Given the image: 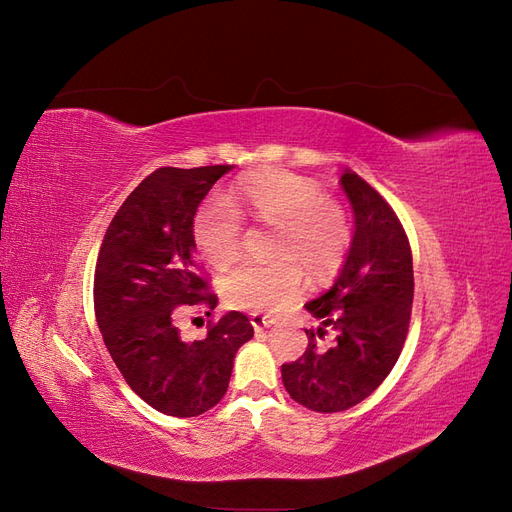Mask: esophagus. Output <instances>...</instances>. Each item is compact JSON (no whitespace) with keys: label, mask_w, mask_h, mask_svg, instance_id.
<instances>
[{"label":"esophagus","mask_w":512,"mask_h":512,"mask_svg":"<svg viewBox=\"0 0 512 512\" xmlns=\"http://www.w3.org/2000/svg\"><path fill=\"white\" fill-rule=\"evenodd\" d=\"M250 322H252V327H254L256 331L269 329V327H273V324H275V320H273L271 316H262V314H258V312L250 314Z\"/></svg>","instance_id":"34e87169"}]
</instances>
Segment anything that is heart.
<instances>
[{"label": "heart", "instance_id": "heart-1", "mask_svg": "<svg viewBox=\"0 0 512 512\" xmlns=\"http://www.w3.org/2000/svg\"><path fill=\"white\" fill-rule=\"evenodd\" d=\"M243 218L275 228L271 265H243L220 282L228 307L280 312L297 297L303 275L329 282L344 269L352 226L346 209L320 185L286 170H260L241 179L226 200H209L192 220L196 252L215 271L241 258Z\"/></svg>", "mask_w": 512, "mask_h": 512}]
</instances>
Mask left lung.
<instances>
[{
    "label": "left lung",
    "mask_w": 512,
    "mask_h": 512,
    "mask_svg": "<svg viewBox=\"0 0 512 512\" xmlns=\"http://www.w3.org/2000/svg\"><path fill=\"white\" fill-rule=\"evenodd\" d=\"M342 188L354 209L348 260L333 288L305 305L318 327L305 329L303 356L282 365L290 397L314 412H342L374 393L399 359L412 314V250L397 213L352 170Z\"/></svg>",
    "instance_id": "8db88e82"
}]
</instances>
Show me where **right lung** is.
I'll use <instances>...</instances> for the list:
<instances>
[{
	"label": "right lung",
	"instance_id": "right-lung-1",
	"mask_svg": "<svg viewBox=\"0 0 512 512\" xmlns=\"http://www.w3.org/2000/svg\"><path fill=\"white\" fill-rule=\"evenodd\" d=\"M224 166H164L138 183L108 224L96 262L94 307L104 344L130 389L168 416H198L226 395L237 350L254 337L250 318L230 312L207 337L183 342L185 305L218 303L194 258L192 220Z\"/></svg>",
	"mask_w": 512,
	"mask_h": 512
}]
</instances>
